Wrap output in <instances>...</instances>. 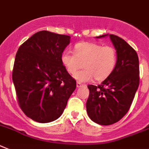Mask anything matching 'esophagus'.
<instances>
[{"label": "esophagus", "mask_w": 149, "mask_h": 149, "mask_svg": "<svg viewBox=\"0 0 149 149\" xmlns=\"http://www.w3.org/2000/svg\"><path fill=\"white\" fill-rule=\"evenodd\" d=\"M77 87H78V88H80V87H82V86H84V85L82 84V83H80V82H77Z\"/></svg>", "instance_id": "1"}]
</instances>
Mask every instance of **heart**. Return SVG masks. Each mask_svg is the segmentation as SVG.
<instances>
[{"mask_svg": "<svg viewBox=\"0 0 149 149\" xmlns=\"http://www.w3.org/2000/svg\"><path fill=\"white\" fill-rule=\"evenodd\" d=\"M61 63L69 73L74 75L83 65L84 70L74 76L78 82H86L94 78L103 81L113 72L117 61V51L112 46L94 42H79L74 46L73 54L64 51Z\"/></svg>", "mask_w": 149, "mask_h": 149, "instance_id": "heart-1", "label": "heart"}]
</instances>
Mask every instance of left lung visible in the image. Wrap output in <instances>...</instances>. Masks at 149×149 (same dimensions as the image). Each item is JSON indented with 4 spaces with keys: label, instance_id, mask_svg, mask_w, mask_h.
<instances>
[{
    "label": "left lung",
    "instance_id": "1",
    "mask_svg": "<svg viewBox=\"0 0 149 149\" xmlns=\"http://www.w3.org/2000/svg\"><path fill=\"white\" fill-rule=\"evenodd\" d=\"M109 36L117 51V64L113 72L102 84L88 85L89 96L86 102L90 119L104 126L117 123L124 117L130 108L139 84L136 51L123 38L112 34Z\"/></svg>",
    "mask_w": 149,
    "mask_h": 149
}]
</instances>
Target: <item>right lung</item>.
Returning <instances> with one entry per match:
<instances>
[{"mask_svg":"<svg viewBox=\"0 0 149 149\" xmlns=\"http://www.w3.org/2000/svg\"><path fill=\"white\" fill-rule=\"evenodd\" d=\"M70 36L40 31L19 47L13 84L19 105L28 117L45 123L63 113L77 82L61 63Z\"/></svg>","mask_w":149,"mask_h":149,"instance_id":"right-lung-1","label":"right lung"}]
</instances>
